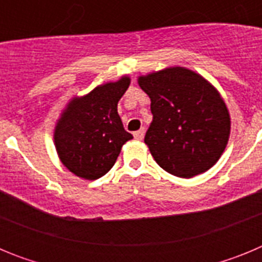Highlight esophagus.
<instances>
[{
  "instance_id": "34e87169",
  "label": "esophagus",
  "mask_w": 262,
  "mask_h": 262,
  "mask_svg": "<svg viewBox=\"0 0 262 262\" xmlns=\"http://www.w3.org/2000/svg\"><path fill=\"white\" fill-rule=\"evenodd\" d=\"M144 134H145V129L144 128L139 129V131L134 133V138H135L136 140H143V138H144Z\"/></svg>"
}]
</instances>
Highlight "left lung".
I'll list each match as a JSON object with an SVG mask.
<instances>
[{"label": "left lung", "mask_w": 262, "mask_h": 262, "mask_svg": "<svg viewBox=\"0 0 262 262\" xmlns=\"http://www.w3.org/2000/svg\"><path fill=\"white\" fill-rule=\"evenodd\" d=\"M154 115L144 143L155 161L177 177L191 178L221 159L230 139L231 118L216 88L184 67L138 77Z\"/></svg>", "instance_id": "1"}]
</instances>
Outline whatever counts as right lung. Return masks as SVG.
Segmentation results:
<instances>
[{
    "label": "right lung",
    "mask_w": 262,
    "mask_h": 262,
    "mask_svg": "<svg viewBox=\"0 0 262 262\" xmlns=\"http://www.w3.org/2000/svg\"><path fill=\"white\" fill-rule=\"evenodd\" d=\"M128 76L73 97L57 119L53 142L60 161L84 180H97L113 168L123 144L133 139L118 114V102L129 86Z\"/></svg>",
    "instance_id": "obj_1"
}]
</instances>
